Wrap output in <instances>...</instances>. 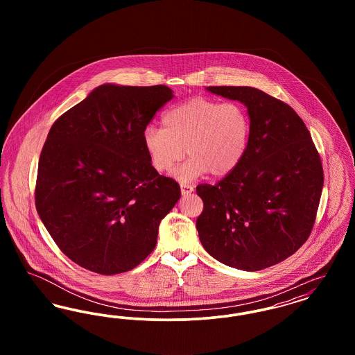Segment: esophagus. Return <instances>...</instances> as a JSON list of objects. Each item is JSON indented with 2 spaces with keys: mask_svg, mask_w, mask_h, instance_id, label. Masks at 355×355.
I'll return each mask as SVG.
<instances>
[{
  "mask_svg": "<svg viewBox=\"0 0 355 355\" xmlns=\"http://www.w3.org/2000/svg\"><path fill=\"white\" fill-rule=\"evenodd\" d=\"M194 191V187L193 186L189 185H181V194L185 197V196H189V194H191Z\"/></svg>",
  "mask_w": 355,
  "mask_h": 355,
  "instance_id": "34e87169",
  "label": "esophagus"
}]
</instances>
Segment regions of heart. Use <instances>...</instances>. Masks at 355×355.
Returning a JSON list of instances; mask_svg holds the SVG:
<instances>
[{
  "instance_id": "obj_1",
  "label": "heart",
  "mask_w": 355,
  "mask_h": 355,
  "mask_svg": "<svg viewBox=\"0 0 355 355\" xmlns=\"http://www.w3.org/2000/svg\"><path fill=\"white\" fill-rule=\"evenodd\" d=\"M164 129L148 126L142 133L144 148L158 173L169 171L184 155V165L173 177L190 184L210 171L225 177L238 168L248 152L250 119L236 102L220 103L193 97L168 110L162 117Z\"/></svg>"
}]
</instances>
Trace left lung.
I'll return each mask as SVG.
<instances>
[{"label": "left lung", "mask_w": 355, "mask_h": 355, "mask_svg": "<svg viewBox=\"0 0 355 355\" xmlns=\"http://www.w3.org/2000/svg\"><path fill=\"white\" fill-rule=\"evenodd\" d=\"M243 103L248 152L217 185L197 186L205 250L230 268L257 271L295 253L313 229L323 187L321 158L304 121L285 102L250 86H207Z\"/></svg>", "instance_id": "left-lung-1"}]
</instances>
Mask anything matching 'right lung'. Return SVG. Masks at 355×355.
<instances>
[{
	"mask_svg": "<svg viewBox=\"0 0 355 355\" xmlns=\"http://www.w3.org/2000/svg\"><path fill=\"white\" fill-rule=\"evenodd\" d=\"M173 97L165 85H100L53 123L40 155L35 207L81 268L125 272L154 250L181 189L154 170L142 133Z\"/></svg>",
	"mask_w": 355,
	"mask_h": 355,
	"instance_id": "add662e5",
	"label": "right lung"
}]
</instances>
